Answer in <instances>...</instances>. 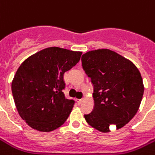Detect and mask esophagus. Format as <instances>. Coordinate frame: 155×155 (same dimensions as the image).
<instances>
[{"mask_svg": "<svg viewBox=\"0 0 155 155\" xmlns=\"http://www.w3.org/2000/svg\"><path fill=\"white\" fill-rule=\"evenodd\" d=\"M82 99H79V100H78V104H81L82 103Z\"/></svg>", "mask_w": 155, "mask_h": 155, "instance_id": "obj_1", "label": "esophagus"}]
</instances>
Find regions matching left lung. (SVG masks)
<instances>
[{"instance_id": "obj_1", "label": "left lung", "mask_w": 155, "mask_h": 155, "mask_svg": "<svg viewBox=\"0 0 155 155\" xmlns=\"http://www.w3.org/2000/svg\"><path fill=\"white\" fill-rule=\"evenodd\" d=\"M82 67L91 78L94 108L86 122L101 132L112 124L120 129L135 116L143 95L141 74L135 64L116 52L98 49L81 57Z\"/></svg>"}]
</instances>
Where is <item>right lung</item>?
I'll return each instance as SVG.
<instances>
[{
	"mask_svg": "<svg viewBox=\"0 0 155 155\" xmlns=\"http://www.w3.org/2000/svg\"><path fill=\"white\" fill-rule=\"evenodd\" d=\"M82 52L52 47L24 60L12 81L20 117L31 128L49 132L66 122L74 101L65 97L64 74L74 66Z\"/></svg>",
	"mask_w": 155,
	"mask_h": 155,
	"instance_id": "obj_1",
	"label": "right lung"
}]
</instances>
